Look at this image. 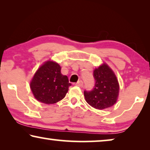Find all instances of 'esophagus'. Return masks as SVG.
I'll return each mask as SVG.
<instances>
[{
	"label": "esophagus",
	"instance_id": "1",
	"mask_svg": "<svg viewBox=\"0 0 150 150\" xmlns=\"http://www.w3.org/2000/svg\"><path fill=\"white\" fill-rule=\"evenodd\" d=\"M76 85L78 86V87H83V82L82 81H79L76 83Z\"/></svg>",
	"mask_w": 150,
	"mask_h": 150
}]
</instances>
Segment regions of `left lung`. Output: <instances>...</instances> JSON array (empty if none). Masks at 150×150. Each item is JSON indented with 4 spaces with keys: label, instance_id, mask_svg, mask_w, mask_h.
Wrapping results in <instances>:
<instances>
[{
    "label": "left lung",
    "instance_id": "obj_1",
    "mask_svg": "<svg viewBox=\"0 0 150 150\" xmlns=\"http://www.w3.org/2000/svg\"><path fill=\"white\" fill-rule=\"evenodd\" d=\"M95 85L91 91H84L86 101L96 109L109 108L116 103L119 83L112 69L106 63L93 71Z\"/></svg>",
    "mask_w": 150,
    "mask_h": 150
}]
</instances>
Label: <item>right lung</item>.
<instances>
[{
  "mask_svg": "<svg viewBox=\"0 0 150 150\" xmlns=\"http://www.w3.org/2000/svg\"><path fill=\"white\" fill-rule=\"evenodd\" d=\"M71 85L67 76L61 73L60 65L50 61L38 69L30 84L35 98L47 104L63 99Z\"/></svg>",
  "mask_w": 150,
  "mask_h": 150,
  "instance_id": "add662e5",
  "label": "right lung"
}]
</instances>
